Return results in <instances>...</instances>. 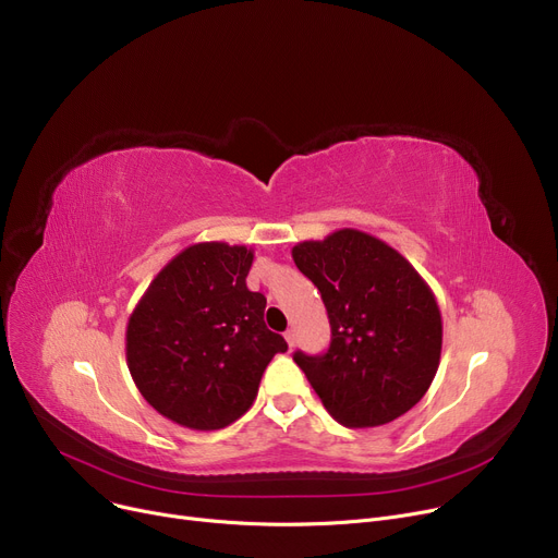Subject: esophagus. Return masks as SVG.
I'll use <instances>...</instances> for the list:
<instances>
[{"label":"esophagus","mask_w":558,"mask_h":558,"mask_svg":"<svg viewBox=\"0 0 558 558\" xmlns=\"http://www.w3.org/2000/svg\"><path fill=\"white\" fill-rule=\"evenodd\" d=\"M284 339H287V345H289V348L296 345V332H294V330H287V332H284Z\"/></svg>","instance_id":"obj_1"}]
</instances>
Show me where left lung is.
<instances>
[{"label": "left lung", "instance_id": "left-lung-1", "mask_svg": "<svg viewBox=\"0 0 558 558\" xmlns=\"http://www.w3.org/2000/svg\"><path fill=\"white\" fill-rule=\"evenodd\" d=\"M330 318L326 355L294 353L328 414L377 427L407 414L441 362L444 324L429 284L396 248L355 228L291 248Z\"/></svg>", "mask_w": 558, "mask_h": 558}]
</instances>
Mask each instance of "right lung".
Segmentation results:
<instances>
[{
	"label": "right lung",
	"instance_id": "obj_1",
	"mask_svg": "<svg viewBox=\"0 0 558 558\" xmlns=\"http://www.w3.org/2000/svg\"><path fill=\"white\" fill-rule=\"evenodd\" d=\"M253 251L201 242L169 259L126 326V364L144 400L190 429L244 416L287 341L264 326L267 299L246 287Z\"/></svg>",
	"mask_w": 558,
	"mask_h": 558
}]
</instances>
